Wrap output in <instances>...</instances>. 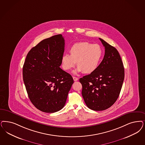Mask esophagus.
Here are the masks:
<instances>
[{
    "label": "esophagus",
    "mask_w": 145,
    "mask_h": 145,
    "mask_svg": "<svg viewBox=\"0 0 145 145\" xmlns=\"http://www.w3.org/2000/svg\"><path fill=\"white\" fill-rule=\"evenodd\" d=\"M73 80H74V81H78V78H76V77H75V76H73Z\"/></svg>",
    "instance_id": "34e87169"
}]
</instances>
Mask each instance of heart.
<instances>
[{
  "mask_svg": "<svg viewBox=\"0 0 145 145\" xmlns=\"http://www.w3.org/2000/svg\"><path fill=\"white\" fill-rule=\"evenodd\" d=\"M70 55H64L61 59L64 70L69 71L75 66L74 73L79 72L90 74L95 72L100 65L103 51L100 45L86 42L75 43L70 48Z\"/></svg>",
  "mask_w": 145,
  "mask_h": 145,
  "instance_id": "1",
  "label": "heart"
}]
</instances>
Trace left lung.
<instances>
[{
    "instance_id": "8db88e82",
    "label": "left lung",
    "mask_w": 145,
    "mask_h": 145,
    "mask_svg": "<svg viewBox=\"0 0 145 145\" xmlns=\"http://www.w3.org/2000/svg\"><path fill=\"white\" fill-rule=\"evenodd\" d=\"M99 39L105 48L104 58L95 72L79 79L85 103L95 111L106 110L115 103L124 79V68L118 51Z\"/></svg>"
}]
</instances>
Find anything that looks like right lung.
<instances>
[{
    "label": "right lung",
    "mask_w": 145,
    "mask_h": 145,
    "mask_svg": "<svg viewBox=\"0 0 145 145\" xmlns=\"http://www.w3.org/2000/svg\"><path fill=\"white\" fill-rule=\"evenodd\" d=\"M65 40L61 34L42 40L29 51L23 66V80L33 105L41 111L61 110L74 81L61 69Z\"/></svg>",
    "instance_id": "right-lung-1"
}]
</instances>
